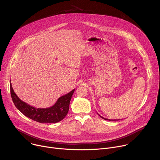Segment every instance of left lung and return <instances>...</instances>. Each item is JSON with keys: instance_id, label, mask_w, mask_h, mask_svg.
I'll return each mask as SVG.
<instances>
[{"instance_id": "8db88e82", "label": "left lung", "mask_w": 160, "mask_h": 160, "mask_svg": "<svg viewBox=\"0 0 160 160\" xmlns=\"http://www.w3.org/2000/svg\"><path fill=\"white\" fill-rule=\"evenodd\" d=\"M98 115H99V114H98ZM99 116L100 117H101L102 118H103V119H104V120H109V121H117V120H109V119H106V118H103V117H102L101 116H100L99 115Z\"/></svg>"}]
</instances>
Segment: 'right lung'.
<instances>
[{
    "mask_svg": "<svg viewBox=\"0 0 160 160\" xmlns=\"http://www.w3.org/2000/svg\"><path fill=\"white\" fill-rule=\"evenodd\" d=\"M11 95L12 101L18 110L27 117L39 123H57L61 121L69 111L70 102L75 92H71L60 97L51 107L47 108H36L21 101L15 94L10 80Z\"/></svg>",
    "mask_w": 160,
    "mask_h": 160,
    "instance_id": "add662e5",
    "label": "right lung"
}]
</instances>
